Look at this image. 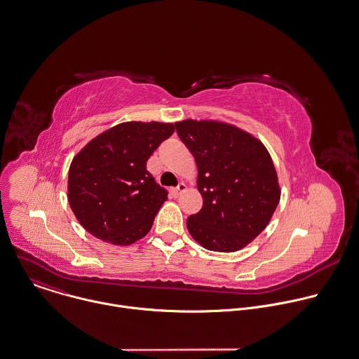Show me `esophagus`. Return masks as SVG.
<instances>
[{
	"instance_id": "obj_1",
	"label": "esophagus",
	"mask_w": 359,
	"mask_h": 359,
	"mask_svg": "<svg viewBox=\"0 0 359 359\" xmlns=\"http://www.w3.org/2000/svg\"><path fill=\"white\" fill-rule=\"evenodd\" d=\"M186 190V184L184 183H179L177 184V187H175V189H172V194L175 196V197H177L182 191H184Z\"/></svg>"
}]
</instances>
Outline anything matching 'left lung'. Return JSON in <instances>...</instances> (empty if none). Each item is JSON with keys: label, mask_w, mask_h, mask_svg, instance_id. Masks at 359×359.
Wrapping results in <instances>:
<instances>
[{"label": "left lung", "mask_w": 359, "mask_h": 359, "mask_svg": "<svg viewBox=\"0 0 359 359\" xmlns=\"http://www.w3.org/2000/svg\"><path fill=\"white\" fill-rule=\"evenodd\" d=\"M193 154L203 208L187 218L194 241L214 252H236L269 225L280 201L277 172L266 147L219 121L175 124Z\"/></svg>", "instance_id": "obj_1"}]
</instances>
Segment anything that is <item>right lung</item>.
I'll list each match as a JSON object with an SVG mask.
<instances>
[{
	"mask_svg": "<svg viewBox=\"0 0 359 359\" xmlns=\"http://www.w3.org/2000/svg\"><path fill=\"white\" fill-rule=\"evenodd\" d=\"M175 131L166 123H121L102 133L72 159L68 203L95 238L127 246L144 238L168 200L147 161Z\"/></svg>",
	"mask_w": 359,
	"mask_h": 359,
	"instance_id": "right-lung-1",
	"label": "right lung"
}]
</instances>
